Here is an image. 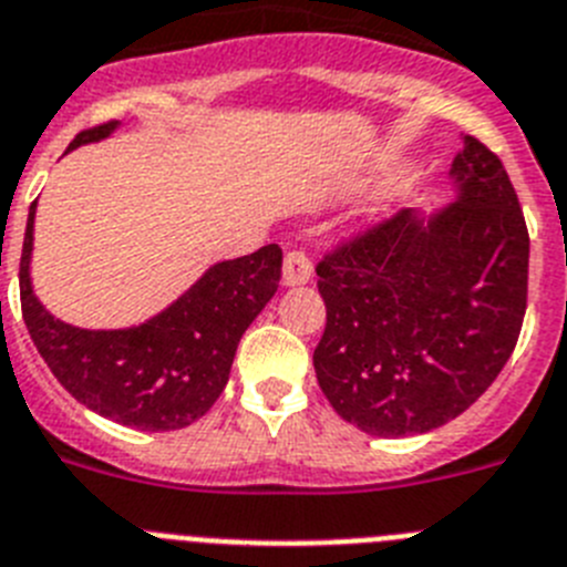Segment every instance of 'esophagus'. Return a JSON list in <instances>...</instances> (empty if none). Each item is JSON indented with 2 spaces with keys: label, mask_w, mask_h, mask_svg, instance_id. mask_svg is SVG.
Masks as SVG:
<instances>
[{
  "label": "esophagus",
  "mask_w": 567,
  "mask_h": 567,
  "mask_svg": "<svg viewBox=\"0 0 567 567\" xmlns=\"http://www.w3.org/2000/svg\"><path fill=\"white\" fill-rule=\"evenodd\" d=\"M311 279V256L305 254L302 248H293L285 254L282 265V282L285 285H305Z\"/></svg>",
  "instance_id": "obj_1"
}]
</instances>
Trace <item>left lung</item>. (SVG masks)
Here are the masks:
<instances>
[{
    "label": "left lung",
    "instance_id": "obj_1",
    "mask_svg": "<svg viewBox=\"0 0 567 567\" xmlns=\"http://www.w3.org/2000/svg\"><path fill=\"white\" fill-rule=\"evenodd\" d=\"M460 202L396 210L317 262L324 333L313 351L333 411L373 436L456 420L499 377L528 308V225L499 156L467 136Z\"/></svg>",
    "mask_w": 567,
    "mask_h": 567
}]
</instances>
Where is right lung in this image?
<instances>
[{"instance_id": "add662e5", "label": "right lung", "mask_w": 567, "mask_h": 567, "mask_svg": "<svg viewBox=\"0 0 567 567\" xmlns=\"http://www.w3.org/2000/svg\"><path fill=\"white\" fill-rule=\"evenodd\" d=\"M113 127L116 122L79 131L71 147L102 140ZM33 214L37 202L24 228L19 297L28 333L59 385L100 416L140 431H179L205 416L228 382L245 328L277 293L282 248L265 245L214 265L185 297L140 328L85 331L53 319L33 297Z\"/></svg>"}]
</instances>
